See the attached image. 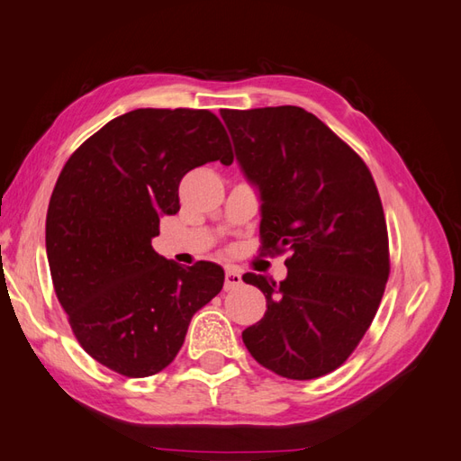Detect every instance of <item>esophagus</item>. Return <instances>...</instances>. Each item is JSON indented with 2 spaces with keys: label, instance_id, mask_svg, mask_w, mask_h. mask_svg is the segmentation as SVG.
Instances as JSON below:
<instances>
[{
  "label": "esophagus",
  "instance_id": "34e87169",
  "mask_svg": "<svg viewBox=\"0 0 461 461\" xmlns=\"http://www.w3.org/2000/svg\"><path fill=\"white\" fill-rule=\"evenodd\" d=\"M241 286V274L236 270H228L225 272V284L223 288L225 290H236Z\"/></svg>",
  "mask_w": 461,
  "mask_h": 461
}]
</instances>
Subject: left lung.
I'll use <instances>...</instances> for the list:
<instances>
[{"instance_id":"left-lung-1","label":"left lung","mask_w":461,"mask_h":461,"mask_svg":"<svg viewBox=\"0 0 461 461\" xmlns=\"http://www.w3.org/2000/svg\"><path fill=\"white\" fill-rule=\"evenodd\" d=\"M246 177L259 189L266 252H290L286 280L248 272L267 311L241 332L256 361L308 381L347 361L389 278V238L369 167L300 106L223 108Z\"/></svg>"}]
</instances>
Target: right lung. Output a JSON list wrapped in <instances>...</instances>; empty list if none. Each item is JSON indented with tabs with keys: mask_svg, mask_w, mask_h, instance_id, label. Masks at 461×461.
<instances>
[{
	"mask_svg": "<svg viewBox=\"0 0 461 461\" xmlns=\"http://www.w3.org/2000/svg\"><path fill=\"white\" fill-rule=\"evenodd\" d=\"M212 161L233 163L213 113L137 108L86 139L56 181L46 252L58 303L80 347L114 373L163 371L223 288L221 266L183 267L150 246L161 215L179 212L183 175Z\"/></svg>",
	"mask_w": 461,
	"mask_h": 461,
	"instance_id": "1",
	"label": "right lung"
}]
</instances>
